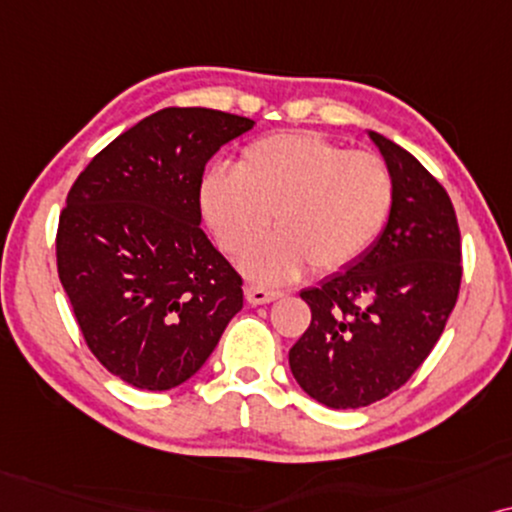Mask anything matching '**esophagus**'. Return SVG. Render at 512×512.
Returning a JSON list of instances; mask_svg holds the SVG:
<instances>
[{
  "instance_id": "1",
  "label": "esophagus",
  "mask_w": 512,
  "mask_h": 512,
  "mask_svg": "<svg viewBox=\"0 0 512 512\" xmlns=\"http://www.w3.org/2000/svg\"><path fill=\"white\" fill-rule=\"evenodd\" d=\"M278 297H281V292L260 288V285H248V288H245V299H248V304H252V306L269 304V302H274V299H278Z\"/></svg>"
}]
</instances>
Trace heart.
Returning a JSON list of instances; mask_svg holds the SVG:
<instances>
[{
    "mask_svg": "<svg viewBox=\"0 0 512 512\" xmlns=\"http://www.w3.org/2000/svg\"><path fill=\"white\" fill-rule=\"evenodd\" d=\"M393 206L386 163L349 152L316 133H276L243 149L238 170L213 168L201 182V210L222 248L243 257V271L262 283H290L309 264L337 271L365 255Z\"/></svg>",
    "mask_w": 512,
    "mask_h": 512,
    "instance_id": "heart-1",
    "label": "heart"
}]
</instances>
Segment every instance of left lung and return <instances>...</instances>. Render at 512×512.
Returning a JSON list of instances; mask_svg holds the SVG:
<instances>
[{"label": "left lung", "mask_w": 512, "mask_h": 512, "mask_svg": "<svg viewBox=\"0 0 512 512\" xmlns=\"http://www.w3.org/2000/svg\"><path fill=\"white\" fill-rule=\"evenodd\" d=\"M367 135L393 180L386 227L344 271L299 292L311 325L288 356L302 391L332 410L398 391L438 344L461 285V234L447 192L407 149Z\"/></svg>", "instance_id": "obj_1"}]
</instances>
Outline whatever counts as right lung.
Here are the masks:
<instances>
[{"label": "right lung", "instance_id": "add662e5", "mask_svg": "<svg viewBox=\"0 0 512 512\" xmlns=\"http://www.w3.org/2000/svg\"><path fill=\"white\" fill-rule=\"evenodd\" d=\"M255 121L166 107L93 156L60 213L58 276L93 356L126 384H185L243 309L241 276L201 229L217 149Z\"/></svg>", "mask_w": 512, "mask_h": 512}]
</instances>
